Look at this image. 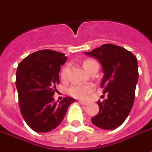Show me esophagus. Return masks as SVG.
<instances>
[{
	"instance_id": "esophagus-1",
	"label": "esophagus",
	"mask_w": 152,
	"mask_h": 152,
	"mask_svg": "<svg viewBox=\"0 0 152 152\" xmlns=\"http://www.w3.org/2000/svg\"><path fill=\"white\" fill-rule=\"evenodd\" d=\"M79 102H80L81 104H82V105H86V104L88 103V102H86V101H82V100H80V101H79Z\"/></svg>"
}]
</instances>
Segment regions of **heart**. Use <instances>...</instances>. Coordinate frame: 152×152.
<instances>
[{
  "instance_id": "obj_1",
  "label": "heart",
  "mask_w": 152,
  "mask_h": 152,
  "mask_svg": "<svg viewBox=\"0 0 152 152\" xmlns=\"http://www.w3.org/2000/svg\"><path fill=\"white\" fill-rule=\"evenodd\" d=\"M83 67L87 72L90 71V69L92 66L97 65L96 61L92 60H86L83 62ZM67 71L68 69L67 67L63 68V70L61 71L60 73V78L62 80H65L67 76ZM94 87L92 85L90 84H79V83H75L73 85H71L68 88V94L71 97L78 98V99H85L89 96V94L92 92H93Z\"/></svg>"
}]
</instances>
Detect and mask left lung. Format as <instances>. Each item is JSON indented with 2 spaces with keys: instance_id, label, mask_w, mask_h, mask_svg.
Wrapping results in <instances>:
<instances>
[{
  "instance_id": "obj_1",
  "label": "left lung",
  "mask_w": 152,
  "mask_h": 152,
  "mask_svg": "<svg viewBox=\"0 0 152 152\" xmlns=\"http://www.w3.org/2000/svg\"><path fill=\"white\" fill-rule=\"evenodd\" d=\"M86 54L101 63L104 73L101 88L107 93V99L97 102L99 112L92 122L100 129H114L124 122L133 107L139 76L137 59L129 50L112 44Z\"/></svg>"
}]
</instances>
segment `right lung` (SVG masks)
Returning a JSON list of instances; mask_svg holds the SVG:
<instances>
[{"label": "right lung", "mask_w": 152, "mask_h": 152, "mask_svg": "<svg viewBox=\"0 0 152 152\" xmlns=\"http://www.w3.org/2000/svg\"><path fill=\"white\" fill-rule=\"evenodd\" d=\"M66 60L63 53L43 50L27 56L18 66L16 86L20 111L36 132H49L59 126L69 106L75 102L66 97L57 103L53 98L60 83V66Z\"/></svg>", "instance_id": "right-lung-1"}]
</instances>
